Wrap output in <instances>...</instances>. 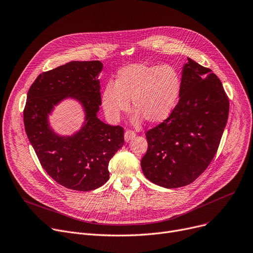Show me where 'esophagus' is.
I'll list each match as a JSON object with an SVG mask.
<instances>
[{
	"mask_svg": "<svg viewBox=\"0 0 253 253\" xmlns=\"http://www.w3.org/2000/svg\"><path fill=\"white\" fill-rule=\"evenodd\" d=\"M133 137H135V133H134V131H132V130H127L126 132H125V134H124V138H125V141H130L132 138Z\"/></svg>",
	"mask_w": 253,
	"mask_h": 253,
	"instance_id": "34e87169",
	"label": "esophagus"
}]
</instances>
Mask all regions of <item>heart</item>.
I'll use <instances>...</instances> for the list:
<instances>
[{
	"instance_id": "1",
	"label": "heart",
	"mask_w": 253,
	"mask_h": 253,
	"mask_svg": "<svg viewBox=\"0 0 253 253\" xmlns=\"http://www.w3.org/2000/svg\"><path fill=\"white\" fill-rule=\"evenodd\" d=\"M181 77L173 65L133 63L117 73L114 85L106 84L101 93L104 114L118 121L130 109L136 110L134 122L142 118L153 124L161 123L172 114L181 93Z\"/></svg>"
}]
</instances>
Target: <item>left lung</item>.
Segmentation results:
<instances>
[{
    "label": "left lung",
    "mask_w": 253,
    "mask_h": 253,
    "mask_svg": "<svg viewBox=\"0 0 253 253\" xmlns=\"http://www.w3.org/2000/svg\"><path fill=\"white\" fill-rule=\"evenodd\" d=\"M181 93L172 114L145 136L144 176L166 189L184 187L200 176L214 158L227 125L229 98L210 69L188 57Z\"/></svg>",
    "instance_id": "1"
}]
</instances>
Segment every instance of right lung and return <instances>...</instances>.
<instances>
[{
  "label": "right lung",
  "mask_w": 253,
  "mask_h": 253,
  "mask_svg": "<svg viewBox=\"0 0 253 253\" xmlns=\"http://www.w3.org/2000/svg\"><path fill=\"white\" fill-rule=\"evenodd\" d=\"M99 60L71 61L39 75L23 111L26 135L47 173L66 189L88 192L110 178L109 162L124 144V129L97 118L100 97ZM66 98L83 104L85 121L70 137L55 134L47 117Z\"/></svg>",
  "instance_id": "add662e5"
}]
</instances>
